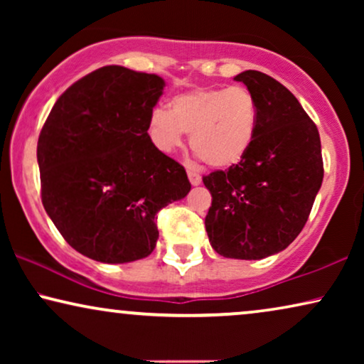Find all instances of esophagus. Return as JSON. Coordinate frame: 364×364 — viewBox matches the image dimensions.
Returning <instances> with one entry per match:
<instances>
[{
	"instance_id": "1",
	"label": "esophagus",
	"mask_w": 364,
	"mask_h": 364,
	"mask_svg": "<svg viewBox=\"0 0 364 364\" xmlns=\"http://www.w3.org/2000/svg\"><path fill=\"white\" fill-rule=\"evenodd\" d=\"M187 176H188V181H191L192 186H200V183H202V177L198 176L197 172L188 171V172H187Z\"/></svg>"
}]
</instances>
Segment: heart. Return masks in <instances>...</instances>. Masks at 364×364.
Segmentation results:
<instances>
[{"label":"heart","instance_id":"1","mask_svg":"<svg viewBox=\"0 0 364 364\" xmlns=\"http://www.w3.org/2000/svg\"><path fill=\"white\" fill-rule=\"evenodd\" d=\"M258 102L247 87H198L173 96L168 109H154L147 134L162 154L178 151L191 134L192 151L213 168L242 162L255 142Z\"/></svg>","mask_w":364,"mask_h":364}]
</instances>
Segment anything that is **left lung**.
I'll return each mask as SVG.
<instances>
[{
	"label": "left lung",
	"instance_id": "left-lung-1",
	"mask_svg": "<svg viewBox=\"0 0 364 364\" xmlns=\"http://www.w3.org/2000/svg\"><path fill=\"white\" fill-rule=\"evenodd\" d=\"M233 79L255 96L260 124L242 162L203 177L212 193L205 228L218 255L260 260L285 250L305 227L323 182L321 142L283 84L252 69Z\"/></svg>",
	"mask_w": 364,
	"mask_h": 364
}]
</instances>
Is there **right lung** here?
Listing matches in <instances>:
<instances>
[{
  "instance_id": "right-lung-1",
  "label": "right lung",
  "mask_w": 364,
  "mask_h": 364,
  "mask_svg": "<svg viewBox=\"0 0 364 364\" xmlns=\"http://www.w3.org/2000/svg\"><path fill=\"white\" fill-rule=\"evenodd\" d=\"M164 86L157 74L104 66L66 89L44 122V210L84 257L127 263L151 255L157 212L191 191L186 168L147 134Z\"/></svg>"
}]
</instances>
